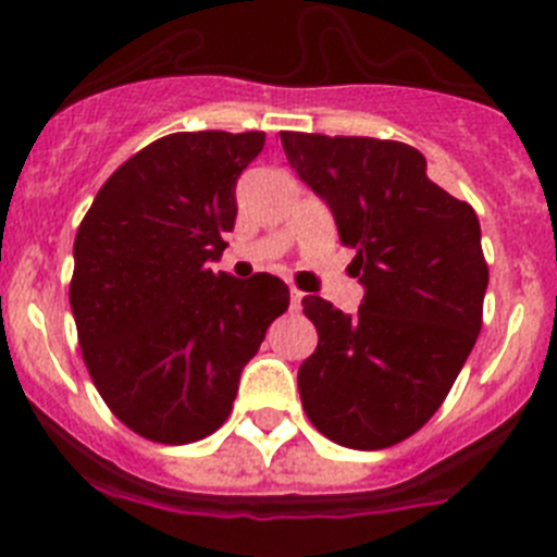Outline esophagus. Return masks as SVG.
I'll return each mask as SVG.
<instances>
[{"label": "esophagus", "mask_w": 557, "mask_h": 557, "mask_svg": "<svg viewBox=\"0 0 557 557\" xmlns=\"http://www.w3.org/2000/svg\"><path fill=\"white\" fill-rule=\"evenodd\" d=\"M301 301H304V293L301 289H289V309H293V312H298V309H301Z\"/></svg>", "instance_id": "obj_1"}]
</instances>
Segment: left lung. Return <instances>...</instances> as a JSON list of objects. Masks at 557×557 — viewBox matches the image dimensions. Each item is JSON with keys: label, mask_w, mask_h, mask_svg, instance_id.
<instances>
[{"label": "left lung", "mask_w": 557, "mask_h": 557, "mask_svg": "<svg viewBox=\"0 0 557 557\" xmlns=\"http://www.w3.org/2000/svg\"><path fill=\"white\" fill-rule=\"evenodd\" d=\"M282 147L357 250L366 289L354 314L304 298L318 329L298 368L304 410L334 444L385 449L435 416L474 348L488 289L480 220L401 141L282 133Z\"/></svg>", "instance_id": "8db88e82"}]
</instances>
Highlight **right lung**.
I'll return each instance as SVG.
<instances>
[{"mask_svg": "<svg viewBox=\"0 0 557 557\" xmlns=\"http://www.w3.org/2000/svg\"><path fill=\"white\" fill-rule=\"evenodd\" d=\"M262 147V131L164 136L113 172L77 228L69 301L83 359L147 441L191 444L223 426L243 368L289 307L275 275L211 270Z\"/></svg>", "mask_w": 557, "mask_h": 557, "instance_id": "right-lung-1", "label": "right lung"}]
</instances>
